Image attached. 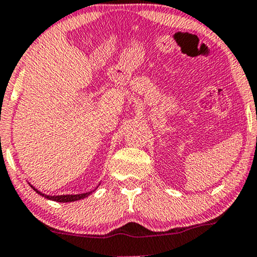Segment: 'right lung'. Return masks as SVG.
Instances as JSON below:
<instances>
[{"instance_id": "1", "label": "right lung", "mask_w": 257, "mask_h": 257, "mask_svg": "<svg viewBox=\"0 0 257 257\" xmlns=\"http://www.w3.org/2000/svg\"><path fill=\"white\" fill-rule=\"evenodd\" d=\"M32 187H33V186H32ZM34 191L37 193L40 194V196L47 198V199H51V200H54V201H59V203H69V201H74V200L83 199V198L87 197V196H89V194H91V192H92V191H90V192L82 193V194H65V196H46V194L41 193L40 191H38L37 188H34Z\"/></svg>"}]
</instances>
